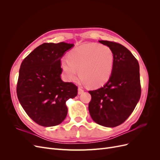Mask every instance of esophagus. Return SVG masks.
I'll return each mask as SVG.
<instances>
[{"label":"esophagus","instance_id":"esophagus-1","mask_svg":"<svg viewBox=\"0 0 160 160\" xmlns=\"http://www.w3.org/2000/svg\"><path fill=\"white\" fill-rule=\"evenodd\" d=\"M84 92V91H83V89H82V88H78V94L79 95H81V94H82Z\"/></svg>","mask_w":160,"mask_h":160}]
</instances>
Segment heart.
Wrapping results in <instances>:
<instances>
[{
	"label": "heart",
	"mask_w": 160,
	"mask_h": 160,
	"mask_svg": "<svg viewBox=\"0 0 160 160\" xmlns=\"http://www.w3.org/2000/svg\"><path fill=\"white\" fill-rule=\"evenodd\" d=\"M114 54L107 45L98 42L83 44L72 49L69 58L61 60V66L65 78L75 80L79 75L85 83L99 88L107 83L112 74Z\"/></svg>",
	"instance_id": "obj_1"
}]
</instances>
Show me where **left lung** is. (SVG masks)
<instances>
[{
  "label": "left lung",
  "mask_w": 160,
  "mask_h": 160,
  "mask_svg": "<svg viewBox=\"0 0 160 160\" xmlns=\"http://www.w3.org/2000/svg\"><path fill=\"white\" fill-rule=\"evenodd\" d=\"M114 54L112 74L107 83L89 91V111L95 123L113 128L123 123L132 114L141 96L139 65L126 47L118 42L99 41Z\"/></svg>",
  "instance_id": "left-lung-1"
}]
</instances>
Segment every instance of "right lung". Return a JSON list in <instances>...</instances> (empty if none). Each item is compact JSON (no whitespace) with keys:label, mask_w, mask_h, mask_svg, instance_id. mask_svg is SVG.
Returning a JSON list of instances; mask_svg holds the SVG:
<instances>
[{"label":"right lung","mask_w":160,"mask_h":160,"mask_svg":"<svg viewBox=\"0 0 160 160\" xmlns=\"http://www.w3.org/2000/svg\"><path fill=\"white\" fill-rule=\"evenodd\" d=\"M73 46L64 42L43 43L21 65L17 86L18 101L30 118L41 126L62 123L68 111L66 101L77 95V87L61 78V59Z\"/></svg>","instance_id":"add662e5"}]
</instances>
